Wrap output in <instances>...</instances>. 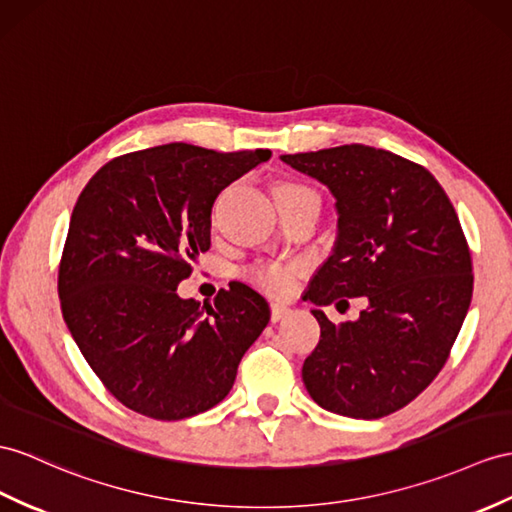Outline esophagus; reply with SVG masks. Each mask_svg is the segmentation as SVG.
<instances>
[{
  "label": "esophagus",
  "mask_w": 512,
  "mask_h": 512,
  "mask_svg": "<svg viewBox=\"0 0 512 512\" xmlns=\"http://www.w3.org/2000/svg\"><path fill=\"white\" fill-rule=\"evenodd\" d=\"M289 315H291V308L286 306V304H282V302H273L271 304V321H280V319L289 317Z\"/></svg>",
  "instance_id": "34e87169"
}]
</instances>
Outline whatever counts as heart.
Here are the masks:
<instances>
[{
    "label": "heart",
    "instance_id": "heart-1",
    "mask_svg": "<svg viewBox=\"0 0 512 512\" xmlns=\"http://www.w3.org/2000/svg\"><path fill=\"white\" fill-rule=\"evenodd\" d=\"M273 199H276V206L280 204H291V202H317L319 195L313 189L299 180H280L273 186ZM297 263H280V260H263V263H256L245 269V278L252 282L256 289L265 291L269 295H286L289 293L295 280L299 276Z\"/></svg>",
    "mask_w": 512,
    "mask_h": 512
}]
</instances>
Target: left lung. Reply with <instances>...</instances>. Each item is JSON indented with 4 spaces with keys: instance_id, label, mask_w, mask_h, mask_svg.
<instances>
[{
    "instance_id": "left-lung-1",
    "label": "left lung",
    "mask_w": 512,
    "mask_h": 512,
    "mask_svg": "<svg viewBox=\"0 0 512 512\" xmlns=\"http://www.w3.org/2000/svg\"><path fill=\"white\" fill-rule=\"evenodd\" d=\"M336 197L339 236L306 297L328 306L367 297L341 326H321L302 378L336 415L380 419L426 389L450 358L471 304V252L456 210L432 173L386 149L341 145L280 156Z\"/></svg>"
}]
</instances>
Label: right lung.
I'll return each instance as SVG.
<instances>
[{
	"mask_svg": "<svg viewBox=\"0 0 512 512\" xmlns=\"http://www.w3.org/2000/svg\"><path fill=\"white\" fill-rule=\"evenodd\" d=\"M271 158L169 143L112 158L84 186L58 265V297L86 363L130 410L178 421L217 406L269 304L230 282L213 304L178 297L210 247L217 195Z\"/></svg>",
	"mask_w": 512,
	"mask_h": 512,
	"instance_id": "1",
	"label": "right lung"
}]
</instances>
